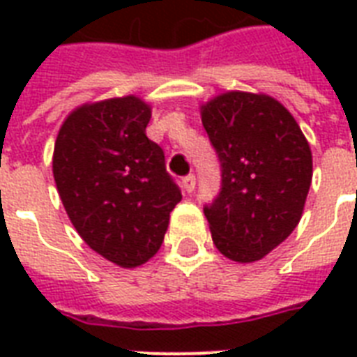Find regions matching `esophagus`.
Segmentation results:
<instances>
[{
	"label": "esophagus",
	"mask_w": 357,
	"mask_h": 357,
	"mask_svg": "<svg viewBox=\"0 0 357 357\" xmlns=\"http://www.w3.org/2000/svg\"><path fill=\"white\" fill-rule=\"evenodd\" d=\"M181 183H183L185 192H192V190H195V187H196V176H195V174H189V176H185Z\"/></svg>",
	"instance_id": "1"
}]
</instances>
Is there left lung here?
Listing matches in <instances>:
<instances>
[{
	"label": "left lung",
	"mask_w": 357,
	"mask_h": 357,
	"mask_svg": "<svg viewBox=\"0 0 357 357\" xmlns=\"http://www.w3.org/2000/svg\"><path fill=\"white\" fill-rule=\"evenodd\" d=\"M222 167V189L204 207L215 246L254 263L293 234L304 213L313 157L294 116L266 94L229 91L200 107Z\"/></svg>",
	"instance_id": "left-lung-1"
}]
</instances>
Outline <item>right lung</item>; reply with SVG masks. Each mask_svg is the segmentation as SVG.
Here are the masks:
<instances>
[{
    "mask_svg": "<svg viewBox=\"0 0 357 357\" xmlns=\"http://www.w3.org/2000/svg\"><path fill=\"white\" fill-rule=\"evenodd\" d=\"M151 107L139 96L83 103L53 148V178L70 222L96 254L122 268L161 248L181 200L161 146L146 137Z\"/></svg>",
    "mask_w": 357,
    "mask_h": 357,
    "instance_id": "obj_1",
    "label": "right lung"
}]
</instances>
